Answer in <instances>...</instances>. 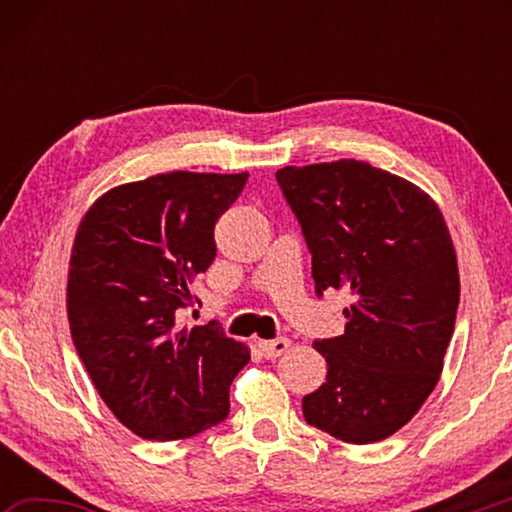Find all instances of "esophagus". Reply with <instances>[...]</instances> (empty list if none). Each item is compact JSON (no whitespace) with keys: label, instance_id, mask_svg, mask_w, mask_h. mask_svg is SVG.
<instances>
[{"label":"esophagus","instance_id":"esophagus-1","mask_svg":"<svg viewBox=\"0 0 512 512\" xmlns=\"http://www.w3.org/2000/svg\"><path fill=\"white\" fill-rule=\"evenodd\" d=\"M291 348V341L289 339H273V341H259V350L266 359H277L282 357L284 352Z\"/></svg>","mask_w":512,"mask_h":512}]
</instances>
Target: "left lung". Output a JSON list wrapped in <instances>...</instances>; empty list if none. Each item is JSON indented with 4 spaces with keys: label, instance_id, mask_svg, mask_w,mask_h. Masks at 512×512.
<instances>
[{
    "label": "left lung",
    "instance_id": "1",
    "mask_svg": "<svg viewBox=\"0 0 512 512\" xmlns=\"http://www.w3.org/2000/svg\"><path fill=\"white\" fill-rule=\"evenodd\" d=\"M311 253L316 293L348 289L345 332L316 341L327 381L305 420L350 445L393 436L436 388L452 341L456 250L418 185L359 160L275 173Z\"/></svg>",
    "mask_w": 512,
    "mask_h": 512
}]
</instances>
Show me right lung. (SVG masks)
<instances>
[{"label": "right lung", "mask_w": 512, "mask_h": 512, "mask_svg": "<svg viewBox=\"0 0 512 512\" xmlns=\"http://www.w3.org/2000/svg\"><path fill=\"white\" fill-rule=\"evenodd\" d=\"M248 173H158L112 187L79 223L67 273L74 348L112 415L140 438L180 440L223 422L250 361L219 327H178L189 284L216 257L214 225Z\"/></svg>", "instance_id": "1"}]
</instances>
